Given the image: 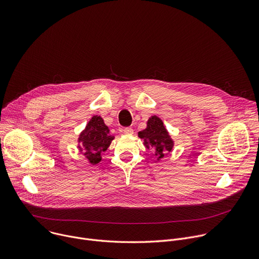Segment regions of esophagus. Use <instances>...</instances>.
<instances>
[{
  "label": "esophagus",
  "instance_id": "1",
  "mask_svg": "<svg viewBox=\"0 0 259 259\" xmlns=\"http://www.w3.org/2000/svg\"><path fill=\"white\" fill-rule=\"evenodd\" d=\"M123 132H124L125 134H127V135H131V134H133V129H132L131 127H125V128L123 129Z\"/></svg>",
  "mask_w": 259,
  "mask_h": 259
}]
</instances>
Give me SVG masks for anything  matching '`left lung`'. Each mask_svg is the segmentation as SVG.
Wrapping results in <instances>:
<instances>
[{"label":"left lung","mask_w":259,"mask_h":259,"mask_svg":"<svg viewBox=\"0 0 259 259\" xmlns=\"http://www.w3.org/2000/svg\"><path fill=\"white\" fill-rule=\"evenodd\" d=\"M138 136L144 140V145L149 147H155L156 155H159V159L162 158L165 153H169L172 150L173 142L170 139L167 130L165 129L163 122L156 116H153L147 121V127L145 130L140 131Z\"/></svg>","instance_id":"obj_1"}]
</instances>
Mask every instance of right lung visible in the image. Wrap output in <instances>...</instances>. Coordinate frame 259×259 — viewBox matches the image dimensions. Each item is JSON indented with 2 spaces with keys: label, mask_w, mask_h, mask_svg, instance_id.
Segmentation results:
<instances>
[{
  "label": "right lung",
  "mask_w": 259,
  "mask_h": 259,
  "mask_svg": "<svg viewBox=\"0 0 259 259\" xmlns=\"http://www.w3.org/2000/svg\"><path fill=\"white\" fill-rule=\"evenodd\" d=\"M114 136L109 134V129L100 117H93L88 123L86 130L79 138L85 147V155L91 164H97L101 160V154L107 150ZM82 150V147H80Z\"/></svg>",
  "instance_id": "obj_1"
}]
</instances>
